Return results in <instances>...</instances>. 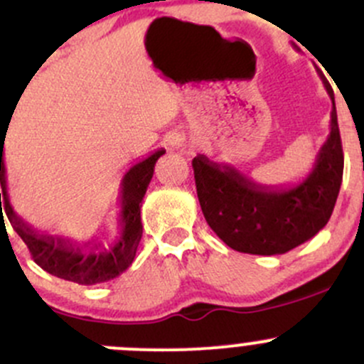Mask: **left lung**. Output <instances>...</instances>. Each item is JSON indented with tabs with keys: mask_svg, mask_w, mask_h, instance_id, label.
Instances as JSON below:
<instances>
[{
	"mask_svg": "<svg viewBox=\"0 0 364 364\" xmlns=\"http://www.w3.org/2000/svg\"><path fill=\"white\" fill-rule=\"evenodd\" d=\"M321 80L333 103L329 134L301 182L266 186L203 154L193 159L205 219L231 249L257 256L286 254L316 237L328 224L342 186L343 151L335 95L324 75Z\"/></svg>",
	"mask_w": 364,
	"mask_h": 364,
	"instance_id": "1",
	"label": "left lung"
}]
</instances>
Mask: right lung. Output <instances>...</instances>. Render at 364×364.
I'll list each match as a JSON object with an SVG mask.
<instances>
[{"mask_svg":"<svg viewBox=\"0 0 364 364\" xmlns=\"http://www.w3.org/2000/svg\"><path fill=\"white\" fill-rule=\"evenodd\" d=\"M5 138L6 133L0 134V208L3 201L10 224L18 237L24 240L35 263L50 275L82 286L108 282L126 272L136 256L144 231L140 217L141 201L154 175L156 161L166 151L159 149L152 152L126 171L119 193V235L110 245H103L95 238L78 243L59 235L40 233L15 213L6 189V168L3 159Z\"/></svg>","mask_w":364,"mask_h":364,"instance_id":"add662e5","label":"right lung"}]
</instances>
